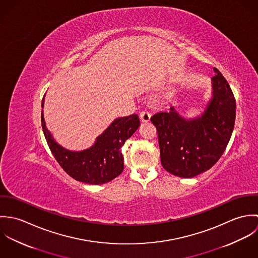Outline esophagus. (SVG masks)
<instances>
[{
    "label": "esophagus",
    "mask_w": 258,
    "mask_h": 258,
    "mask_svg": "<svg viewBox=\"0 0 258 258\" xmlns=\"http://www.w3.org/2000/svg\"><path fill=\"white\" fill-rule=\"evenodd\" d=\"M139 116H140V119H141L142 122H148V121L150 120V118H151V114H150V112L147 110L141 111L140 114H139Z\"/></svg>",
    "instance_id": "1"
}]
</instances>
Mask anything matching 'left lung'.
Here are the masks:
<instances>
[{
  "mask_svg": "<svg viewBox=\"0 0 258 258\" xmlns=\"http://www.w3.org/2000/svg\"><path fill=\"white\" fill-rule=\"evenodd\" d=\"M214 97L201 118L186 121L171 107L151 117L156 126L163 168L174 176L192 178L210 170L229 142L235 120V98L214 68Z\"/></svg>",
  "mask_w": 258,
  "mask_h": 258,
  "instance_id": "8db88e82",
  "label": "left lung"
}]
</instances>
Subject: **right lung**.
<instances>
[{
    "label": "right lung",
    "instance_id": "right-lung-1",
    "mask_svg": "<svg viewBox=\"0 0 258 258\" xmlns=\"http://www.w3.org/2000/svg\"><path fill=\"white\" fill-rule=\"evenodd\" d=\"M43 101L42 98L41 107ZM139 125V117L136 114L117 118L92 147L82 152H72L60 147L52 139L45 127L41 111L42 131L53 157L69 176L85 184H105L123 172V155L120 149Z\"/></svg>",
    "mask_w": 258,
    "mask_h": 258
}]
</instances>
